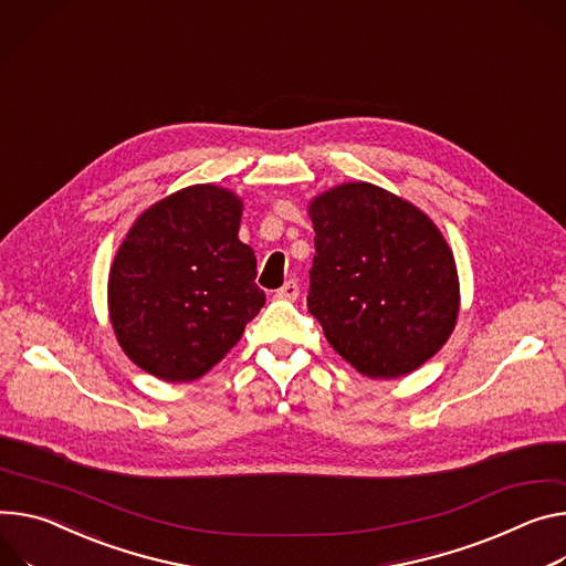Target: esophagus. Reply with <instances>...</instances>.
Here are the masks:
<instances>
[{"instance_id":"34e87169","label":"esophagus","mask_w":566,"mask_h":566,"mask_svg":"<svg viewBox=\"0 0 566 566\" xmlns=\"http://www.w3.org/2000/svg\"><path fill=\"white\" fill-rule=\"evenodd\" d=\"M297 295H300V286H297V282L295 280H289L282 289H277V297H282V300H297Z\"/></svg>"}]
</instances>
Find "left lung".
Instances as JSON below:
<instances>
[{"mask_svg": "<svg viewBox=\"0 0 566 566\" xmlns=\"http://www.w3.org/2000/svg\"><path fill=\"white\" fill-rule=\"evenodd\" d=\"M316 256L306 306L329 345L370 379L418 370L447 343L460 310L453 252L438 226L370 182L310 202Z\"/></svg>", "mask_w": 566, "mask_h": 566, "instance_id": "8db88e82", "label": "left lung"}]
</instances>
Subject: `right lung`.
Returning a JSON list of instances; mask_svg holds the SVG:
<instances>
[{"instance_id": "obj_1", "label": "right lung", "mask_w": 566, "mask_h": 566, "mask_svg": "<svg viewBox=\"0 0 566 566\" xmlns=\"http://www.w3.org/2000/svg\"><path fill=\"white\" fill-rule=\"evenodd\" d=\"M243 202L217 185L185 187L150 208L122 241L108 312L126 356L185 384L210 373L266 302L256 260L239 241Z\"/></svg>"}]
</instances>
